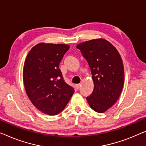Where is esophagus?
<instances>
[{
    "instance_id": "obj_1",
    "label": "esophagus",
    "mask_w": 146,
    "mask_h": 146,
    "mask_svg": "<svg viewBox=\"0 0 146 146\" xmlns=\"http://www.w3.org/2000/svg\"><path fill=\"white\" fill-rule=\"evenodd\" d=\"M80 86H81V84H76V88H77V89H79V88H80Z\"/></svg>"
}]
</instances>
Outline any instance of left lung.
<instances>
[{"label": "left lung", "instance_id": "8db88e82", "mask_svg": "<svg viewBox=\"0 0 146 146\" xmlns=\"http://www.w3.org/2000/svg\"><path fill=\"white\" fill-rule=\"evenodd\" d=\"M92 75L94 90L86 98L90 107L104 113L112 107L120 96L125 81L121 55L113 45L104 38H96L77 44Z\"/></svg>", "mask_w": 146, "mask_h": 146}]
</instances>
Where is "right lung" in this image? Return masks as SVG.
Masks as SVG:
<instances>
[{
  "label": "right lung",
  "mask_w": 146,
  "mask_h": 146,
  "mask_svg": "<svg viewBox=\"0 0 146 146\" xmlns=\"http://www.w3.org/2000/svg\"><path fill=\"white\" fill-rule=\"evenodd\" d=\"M68 44L40 42L25 58L23 80L27 96L41 112L57 115L70 100L73 88L64 81L59 65Z\"/></svg>",
  "instance_id": "add662e5"
}]
</instances>
